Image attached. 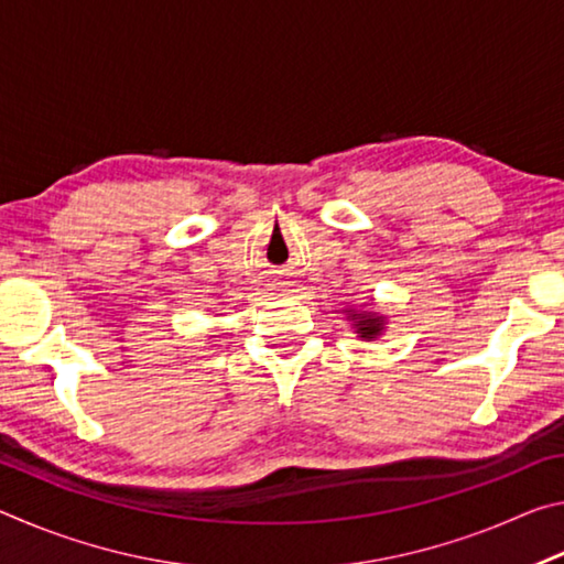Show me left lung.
Here are the masks:
<instances>
[{"mask_svg": "<svg viewBox=\"0 0 564 564\" xmlns=\"http://www.w3.org/2000/svg\"><path fill=\"white\" fill-rule=\"evenodd\" d=\"M348 318H352V328H356L358 338H366V340L380 336L386 326V318L376 316V313L370 311H348Z\"/></svg>", "mask_w": 564, "mask_h": 564, "instance_id": "left-lung-1", "label": "left lung"}]
</instances>
